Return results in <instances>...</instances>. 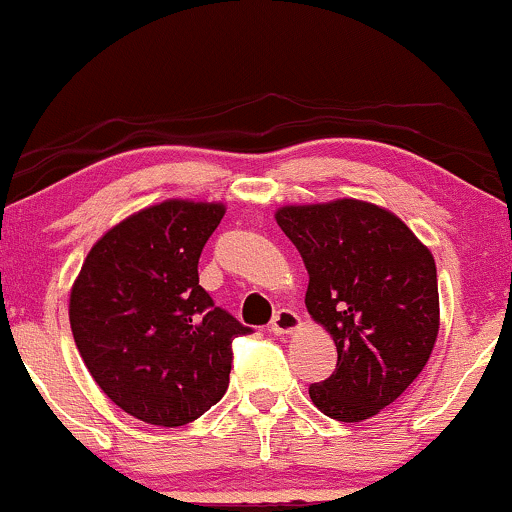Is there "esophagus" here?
<instances>
[{"label": "esophagus", "instance_id": "obj_1", "mask_svg": "<svg viewBox=\"0 0 512 512\" xmlns=\"http://www.w3.org/2000/svg\"><path fill=\"white\" fill-rule=\"evenodd\" d=\"M298 326H300V317L295 315L293 310H279L274 315L272 324H269V331L276 336H283V334H293Z\"/></svg>", "mask_w": 512, "mask_h": 512}]
</instances>
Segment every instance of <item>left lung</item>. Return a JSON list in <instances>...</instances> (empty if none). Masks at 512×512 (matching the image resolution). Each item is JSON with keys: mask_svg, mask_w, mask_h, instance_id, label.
<instances>
[{"mask_svg": "<svg viewBox=\"0 0 512 512\" xmlns=\"http://www.w3.org/2000/svg\"><path fill=\"white\" fill-rule=\"evenodd\" d=\"M281 231L303 257L305 305L336 343V372L310 384L326 417L362 422L403 393L439 334L432 252L391 212L360 200L283 207Z\"/></svg>", "mask_w": 512, "mask_h": 512, "instance_id": "1", "label": "left lung"}]
</instances>
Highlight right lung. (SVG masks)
Wrapping results in <instances>:
<instances>
[{
    "instance_id": "right-lung-1",
    "label": "right lung",
    "mask_w": 512,
    "mask_h": 512,
    "mask_svg": "<svg viewBox=\"0 0 512 512\" xmlns=\"http://www.w3.org/2000/svg\"><path fill=\"white\" fill-rule=\"evenodd\" d=\"M224 207L169 200L92 245L71 291V331L109 398L147 424L183 427L217 405L233 338L250 334L200 286L197 262Z\"/></svg>"
}]
</instances>
